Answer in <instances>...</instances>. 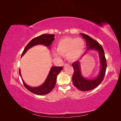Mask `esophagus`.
<instances>
[{
	"mask_svg": "<svg viewBox=\"0 0 121 121\" xmlns=\"http://www.w3.org/2000/svg\"><path fill=\"white\" fill-rule=\"evenodd\" d=\"M67 65H69V64H65L64 65V67H65V66H67Z\"/></svg>",
	"mask_w": 121,
	"mask_h": 121,
	"instance_id": "1",
	"label": "esophagus"
}]
</instances>
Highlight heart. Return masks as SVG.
<instances>
[{
  "label": "heart",
  "mask_w": 121,
  "mask_h": 121,
  "mask_svg": "<svg viewBox=\"0 0 121 121\" xmlns=\"http://www.w3.org/2000/svg\"><path fill=\"white\" fill-rule=\"evenodd\" d=\"M85 48V42L80 38L65 37L59 40L57 44V52H54L55 56L60 57L66 54L68 60L75 61L81 57Z\"/></svg>",
  "instance_id": "obj_1"
}]
</instances>
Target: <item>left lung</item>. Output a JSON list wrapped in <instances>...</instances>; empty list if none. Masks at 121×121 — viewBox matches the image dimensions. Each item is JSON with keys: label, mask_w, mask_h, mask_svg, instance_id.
<instances>
[{"label": "left lung", "mask_w": 121, "mask_h": 121, "mask_svg": "<svg viewBox=\"0 0 121 121\" xmlns=\"http://www.w3.org/2000/svg\"><path fill=\"white\" fill-rule=\"evenodd\" d=\"M80 34L84 39H85L87 48L81 58L78 60L75 61L72 64L74 70L72 81L73 84L77 88L81 91H86L94 89L101 83L105 75L107 64L104 49L99 43L88 35L82 33H80ZM90 50L96 51L98 52L101 65L100 71L98 75L94 78L87 79L82 75L80 66V61L82 59V57Z\"/></svg>", "instance_id": "1"}]
</instances>
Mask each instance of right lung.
Segmentation results:
<instances>
[{"instance_id": "obj_1", "label": "right lung", "mask_w": 121, "mask_h": 121, "mask_svg": "<svg viewBox=\"0 0 121 121\" xmlns=\"http://www.w3.org/2000/svg\"><path fill=\"white\" fill-rule=\"evenodd\" d=\"M54 40V34H43L33 39L26 46L21 57L24 56L28 49L35 45H43L48 47V48H50L51 45L52 44ZM63 69V68L62 67H52L50 69L48 76H47L45 81L42 85L37 87L30 86L25 82L22 77L20 69H19V74L25 86L28 90L33 93L42 95H45L49 93L54 88L56 84L57 76Z\"/></svg>"}]
</instances>
